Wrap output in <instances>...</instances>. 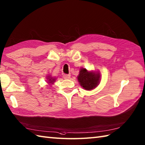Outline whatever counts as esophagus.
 <instances>
[{"label":"esophagus","mask_w":145,"mask_h":145,"mask_svg":"<svg viewBox=\"0 0 145 145\" xmlns=\"http://www.w3.org/2000/svg\"><path fill=\"white\" fill-rule=\"evenodd\" d=\"M70 77V74H64L63 75V78L65 79H69Z\"/></svg>","instance_id":"34e87169"}]
</instances>
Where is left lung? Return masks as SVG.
<instances>
[{
    "label": "left lung",
    "instance_id": "1",
    "mask_svg": "<svg viewBox=\"0 0 145 145\" xmlns=\"http://www.w3.org/2000/svg\"><path fill=\"white\" fill-rule=\"evenodd\" d=\"M99 73H95L92 72H88L86 69L80 70L78 80L84 89L91 90L97 86L99 82Z\"/></svg>",
    "mask_w": 145,
    "mask_h": 145
}]
</instances>
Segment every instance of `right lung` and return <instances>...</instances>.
Here are the masks:
<instances>
[{
  "label": "right lung",
  "instance_id": "1",
  "mask_svg": "<svg viewBox=\"0 0 145 145\" xmlns=\"http://www.w3.org/2000/svg\"><path fill=\"white\" fill-rule=\"evenodd\" d=\"M48 80H49L48 83H53V82L55 81V78H52L50 76H48Z\"/></svg>",
  "mask_w": 145,
  "mask_h": 145
}]
</instances>
